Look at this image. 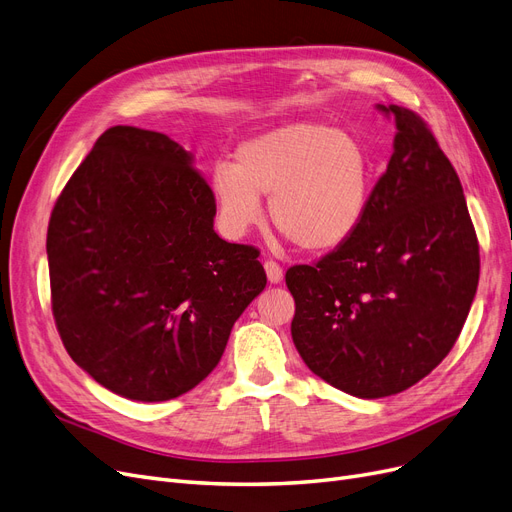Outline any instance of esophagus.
<instances>
[{
    "mask_svg": "<svg viewBox=\"0 0 512 512\" xmlns=\"http://www.w3.org/2000/svg\"><path fill=\"white\" fill-rule=\"evenodd\" d=\"M263 268H266V276H268V280L272 282V285H278V282L282 280V268L278 266V263L268 259L266 263H263Z\"/></svg>",
    "mask_w": 512,
    "mask_h": 512,
    "instance_id": "1",
    "label": "esophagus"
}]
</instances>
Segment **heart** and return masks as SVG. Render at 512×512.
I'll return each instance as SVG.
<instances>
[{
    "label": "heart",
    "instance_id": "b5f03b06",
    "mask_svg": "<svg viewBox=\"0 0 512 512\" xmlns=\"http://www.w3.org/2000/svg\"><path fill=\"white\" fill-rule=\"evenodd\" d=\"M373 168L363 143L323 122H293L263 132L236 149V162L213 168L211 187L223 230L242 236L261 217L299 251L327 253L361 227Z\"/></svg>",
    "mask_w": 512,
    "mask_h": 512
}]
</instances>
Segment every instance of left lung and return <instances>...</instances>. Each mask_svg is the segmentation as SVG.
<instances>
[{
	"label": "left lung",
	"mask_w": 512,
	"mask_h": 512,
	"mask_svg": "<svg viewBox=\"0 0 512 512\" xmlns=\"http://www.w3.org/2000/svg\"><path fill=\"white\" fill-rule=\"evenodd\" d=\"M377 109L396 124L394 154L361 227L285 276L299 356L358 399L403 392L437 367L479 285V240L456 168L418 113Z\"/></svg>",
	"instance_id": "8db88e82"
}]
</instances>
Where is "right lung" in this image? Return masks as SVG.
<instances>
[{
	"label": "right lung",
	"instance_id": "add662e5",
	"mask_svg": "<svg viewBox=\"0 0 512 512\" xmlns=\"http://www.w3.org/2000/svg\"><path fill=\"white\" fill-rule=\"evenodd\" d=\"M215 213L211 185L162 132L113 126L94 143L46 238L54 323L92 380L156 403L217 367L268 278L255 246L217 236Z\"/></svg>",
	"mask_w": 512,
	"mask_h": 512
}]
</instances>
